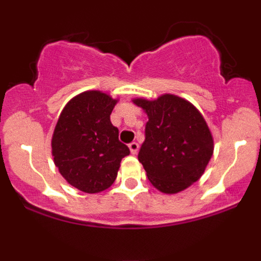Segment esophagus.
I'll return each mask as SVG.
<instances>
[{
    "instance_id": "obj_1",
    "label": "esophagus",
    "mask_w": 261,
    "mask_h": 261,
    "mask_svg": "<svg viewBox=\"0 0 261 261\" xmlns=\"http://www.w3.org/2000/svg\"><path fill=\"white\" fill-rule=\"evenodd\" d=\"M128 148H130L131 153L136 154L137 152H139V143H137V142H131L130 145H128Z\"/></svg>"
}]
</instances>
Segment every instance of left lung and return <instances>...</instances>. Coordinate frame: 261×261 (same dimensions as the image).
<instances>
[{"mask_svg":"<svg viewBox=\"0 0 261 261\" xmlns=\"http://www.w3.org/2000/svg\"><path fill=\"white\" fill-rule=\"evenodd\" d=\"M133 101L148 118L139 161L151 184L176 194L199 180L214 153V137L202 114L174 94Z\"/></svg>","mask_w":261,"mask_h":261,"instance_id":"left-lung-1","label":"left lung"}]
</instances>
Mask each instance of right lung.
<instances>
[{"label": "right lung", "mask_w": 261, "mask_h": 261, "mask_svg": "<svg viewBox=\"0 0 261 261\" xmlns=\"http://www.w3.org/2000/svg\"><path fill=\"white\" fill-rule=\"evenodd\" d=\"M118 100L101 91H86L66 104L56 122L54 163L68 184L87 194L112 187L121 160L130 154L110 121Z\"/></svg>", "instance_id": "right-lung-1"}]
</instances>
